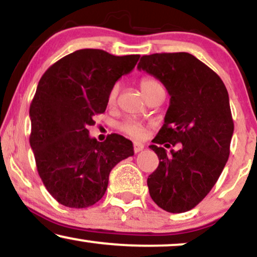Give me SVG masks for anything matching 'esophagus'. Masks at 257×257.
Returning a JSON list of instances; mask_svg holds the SVG:
<instances>
[{
	"mask_svg": "<svg viewBox=\"0 0 257 257\" xmlns=\"http://www.w3.org/2000/svg\"><path fill=\"white\" fill-rule=\"evenodd\" d=\"M144 144H140V142H134V152L139 153L144 150Z\"/></svg>",
	"mask_w": 257,
	"mask_h": 257,
	"instance_id": "esophagus-1",
	"label": "esophagus"
}]
</instances>
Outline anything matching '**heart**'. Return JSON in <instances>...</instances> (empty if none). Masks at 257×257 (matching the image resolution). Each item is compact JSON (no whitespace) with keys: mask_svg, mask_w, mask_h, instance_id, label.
I'll use <instances>...</instances> for the list:
<instances>
[{"mask_svg":"<svg viewBox=\"0 0 257 257\" xmlns=\"http://www.w3.org/2000/svg\"><path fill=\"white\" fill-rule=\"evenodd\" d=\"M157 86H160V83L152 78H142L140 80V88L145 95L150 91H152L154 87H157ZM117 95H118V85H115L111 88L109 97H107V103L110 105L115 104ZM118 129L133 139H142L146 135L148 126L145 123L140 122V120L128 118L119 123Z\"/></svg>","mask_w":257,"mask_h":257,"instance_id":"heart-1","label":"heart"}]
</instances>
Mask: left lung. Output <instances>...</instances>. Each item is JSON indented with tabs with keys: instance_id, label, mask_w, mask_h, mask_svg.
<instances>
[{
	"instance_id": "left-lung-1",
	"label": "left lung",
	"mask_w": 257,
	"mask_h": 257,
	"mask_svg": "<svg viewBox=\"0 0 257 257\" xmlns=\"http://www.w3.org/2000/svg\"><path fill=\"white\" fill-rule=\"evenodd\" d=\"M138 68L160 80L171 97L150 146L159 158L147 178L150 195L166 212L190 211L214 187L230 156L233 119L227 89L217 73L188 52L145 55ZM171 147L175 150L168 153Z\"/></svg>"
}]
</instances>
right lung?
Listing matches in <instances>:
<instances>
[{"mask_svg": "<svg viewBox=\"0 0 257 257\" xmlns=\"http://www.w3.org/2000/svg\"><path fill=\"white\" fill-rule=\"evenodd\" d=\"M139 57L82 49L61 58L40 78L30 106V145L43 183L61 205H94L106 191L113 166L134 154L132 141L122 135L99 142L87 128L95 115L105 112L111 88L134 69Z\"/></svg>", "mask_w": 257, "mask_h": 257, "instance_id": "obj_1", "label": "right lung"}]
</instances>
